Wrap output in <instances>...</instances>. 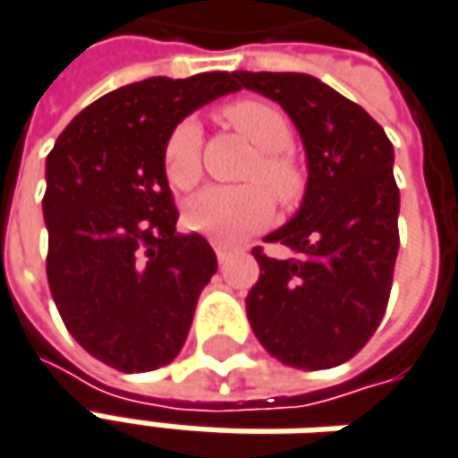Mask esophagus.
<instances>
[{
  "label": "esophagus",
  "mask_w": 458,
  "mask_h": 458,
  "mask_svg": "<svg viewBox=\"0 0 458 458\" xmlns=\"http://www.w3.org/2000/svg\"><path fill=\"white\" fill-rule=\"evenodd\" d=\"M233 253H238V248H235V245H223V243L215 245V256H217L220 263H225Z\"/></svg>",
  "instance_id": "1"
}]
</instances>
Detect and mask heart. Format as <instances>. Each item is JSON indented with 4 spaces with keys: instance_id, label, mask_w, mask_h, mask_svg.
I'll use <instances>...</instances> for the list:
<instances>
[{
    "instance_id": "1",
    "label": "heart",
    "mask_w": 458,
    "mask_h": 458,
    "mask_svg": "<svg viewBox=\"0 0 458 458\" xmlns=\"http://www.w3.org/2000/svg\"><path fill=\"white\" fill-rule=\"evenodd\" d=\"M220 116L259 149L245 169V182L250 184L208 187L190 199L184 220L215 243H241L271 223L274 199L284 210H292L304 199L307 169L289 149L293 141L292 123L276 106L241 98L228 103ZM165 174L182 192L192 190L202 177V129L195 119L180 121L172 129L165 144Z\"/></svg>"
}]
</instances>
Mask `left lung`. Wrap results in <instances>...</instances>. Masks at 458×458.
Returning <instances> with one entry per match:
<instances>
[{
  "label": "left lung",
  "mask_w": 458,
  "mask_h": 458,
  "mask_svg": "<svg viewBox=\"0 0 458 458\" xmlns=\"http://www.w3.org/2000/svg\"><path fill=\"white\" fill-rule=\"evenodd\" d=\"M276 101L307 149L304 202L253 248L260 276L245 309L259 342L284 365L324 370L355 357L383 322L398 256L401 195L393 144L370 114L304 72H238Z\"/></svg>",
  "instance_id": "left-lung-1"
}]
</instances>
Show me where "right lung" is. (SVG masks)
Returning <instances> with one entry per match:
<instances>
[{"label":"right lung","instance_id":"obj_1","mask_svg":"<svg viewBox=\"0 0 458 458\" xmlns=\"http://www.w3.org/2000/svg\"><path fill=\"white\" fill-rule=\"evenodd\" d=\"M238 88V72L116 88L47 154V284L68 332L108 368L147 372L180 355L217 259L174 228L165 144L187 114Z\"/></svg>","mask_w":458,"mask_h":458}]
</instances>
